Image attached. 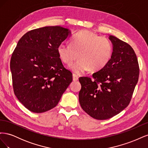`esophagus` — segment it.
I'll return each instance as SVG.
<instances>
[{"instance_id": "esophagus-1", "label": "esophagus", "mask_w": 148, "mask_h": 148, "mask_svg": "<svg viewBox=\"0 0 148 148\" xmlns=\"http://www.w3.org/2000/svg\"><path fill=\"white\" fill-rule=\"evenodd\" d=\"M73 80L74 82L78 81V75H75V74H73Z\"/></svg>"}]
</instances>
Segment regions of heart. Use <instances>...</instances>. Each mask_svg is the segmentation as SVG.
<instances>
[{
    "instance_id": "heart-1",
    "label": "heart",
    "mask_w": 148,
    "mask_h": 148,
    "mask_svg": "<svg viewBox=\"0 0 148 148\" xmlns=\"http://www.w3.org/2000/svg\"><path fill=\"white\" fill-rule=\"evenodd\" d=\"M58 54L64 63L71 65L69 69L77 74H81L90 69L97 71L105 67L112 56L111 42L104 37L88 30H83L74 34L70 44L61 42L57 47Z\"/></svg>"
}]
</instances>
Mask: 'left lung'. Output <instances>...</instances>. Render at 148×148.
Instances as JSON below:
<instances>
[{
  "instance_id": "left-lung-1",
  "label": "left lung",
  "mask_w": 148,
  "mask_h": 148,
  "mask_svg": "<svg viewBox=\"0 0 148 148\" xmlns=\"http://www.w3.org/2000/svg\"><path fill=\"white\" fill-rule=\"evenodd\" d=\"M113 52L105 67L79 78V102L83 110L97 120H107L125 109L131 101L139 78L136 56L128 44L109 35Z\"/></svg>"
}]
</instances>
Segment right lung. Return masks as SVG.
<instances>
[{
    "label": "right lung",
    "instance_id": "add662e5",
    "mask_svg": "<svg viewBox=\"0 0 148 148\" xmlns=\"http://www.w3.org/2000/svg\"><path fill=\"white\" fill-rule=\"evenodd\" d=\"M71 34L62 26H45L28 31L17 43L10 60L13 91L33 112L55 107L72 82V73L64 68L57 52Z\"/></svg>",
    "mask_w": 148,
    "mask_h": 148
}]
</instances>
